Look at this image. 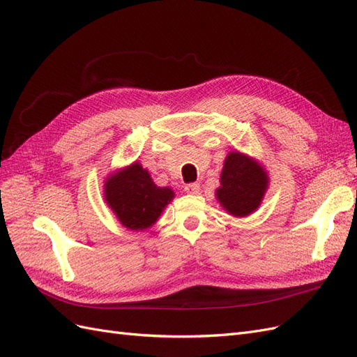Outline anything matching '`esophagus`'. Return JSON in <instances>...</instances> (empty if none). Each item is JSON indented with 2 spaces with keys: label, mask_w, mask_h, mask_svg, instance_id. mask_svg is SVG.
Listing matches in <instances>:
<instances>
[{
  "label": "esophagus",
  "mask_w": 357,
  "mask_h": 357,
  "mask_svg": "<svg viewBox=\"0 0 357 357\" xmlns=\"http://www.w3.org/2000/svg\"><path fill=\"white\" fill-rule=\"evenodd\" d=\"M185 190L188 193H190V195H198V193L201 192V186L198 185V183H188V185L185 186Z\"/></svg>",
  "instance_id": "esophagus-1"
}]
</instances>
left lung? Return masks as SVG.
Here are the masks:
<instances>
[{
    "instance_id": "obj_1",
    "label": "left lung",
    "mask_w": 357,
    "mask_h": 357,
    "mask_svg": "<svg viewBox=\"0 0 357 357\" xmlns=\"http://www.w3.org/2000/svg\"><path fill=\"white\" fill-rule=\"evenodd\" d=\"M222 186L215 192L225 210L244 218L261 204L268 186L266 172L256 162L243 153L232 152L226 156Z\"/></svg>"
}]
</instances>
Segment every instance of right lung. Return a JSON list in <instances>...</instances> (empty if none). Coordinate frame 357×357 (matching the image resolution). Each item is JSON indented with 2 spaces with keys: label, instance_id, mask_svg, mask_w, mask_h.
Instances as JSON below:
<instances>
[{
  "label": "right lung",
  "instance_id": "right-lung-1",
  "mask_svg": "<svg viewBox=\"0 0 357 357\" xmlns=\"http://www.w3.org/2000/svg\"><path fill=\"white\" fill-rule=\"evenodd\" d=\"M104 197L123 226L139 231L158 220L174 192L158 188L142 165L132 164L107 180Z\"/></svg>",
  "mask_w": 357,
  "mask_h": 357
}]
</instances>
